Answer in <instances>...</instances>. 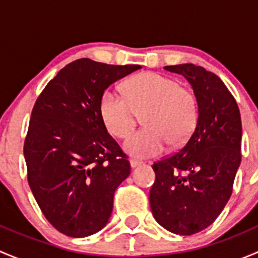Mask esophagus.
Returning a JSON list of instances; mask_svg holds the SVG:
<instances>
[{"instance_id":"34e87169","label":"esophagus","mask_w":258,"mask_h":258,"mask_svg":"<svg viewBox=\"0 0 258 258\" xmlns=\"http://www.w3.org/2000/svg\"><path fill=\"white\" fill-rule=\"evenodd\" d=\"M140 165H141V162H140V161H136V160H131V161H130V166H131L132 168L137 167V166H140Z\"/></svg>"}]
</instances>
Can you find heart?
<instances>
[{
    "label": "heart",
    "mask_w": 258,
    "mask_h": 258,
    "mask_svg": "<svg viewBox=\"0 0 258 258\" xmlns=\"http://www.w3.org/2000/svg\"><path fill=\"white\" fill-rule=\"evenodd\" d=\"M123 93L124 98L106 91L100 100V114L107 131L123 139L134 130L136 113H144L145 128L123 142L124 152L132 157H156L167 144L178 147L194 132L199 116L196 98L177 81L144 72L127 81Z\"/></svg>",
    "instance_id": "1"
}]
</instances>
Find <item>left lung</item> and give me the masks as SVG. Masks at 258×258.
<instances>
[{"label": "left lung", "mask_w": 258, "mask_h": 258, "mask_svg": "<svg viewBox=\"0 0 258 258\" xmlns=\"http://www.w3.org/2000/svg\"><path fill=\"white\" fill-rule=\"evenodd\" d=\"M165 70L188 81L199 117L186 145L153 163L150 205L163 228L189 236L209 227L230 200L241 163V114L233 96L212 72L192 63Z\"/></svg>", "instance_id": "left-lung-1"}]
</instances>
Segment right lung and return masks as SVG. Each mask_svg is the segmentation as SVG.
Instances as JSON below:
<instances>
[{"label":"right lung","mask_w":258,"mask_h":258,"mask_svg":"<svg viewBox=\"0 0 258 258\" xmlns=\"http://www.w3.org/2000/svg\"><path fill=\"white\" fill-rule=\"evenodd\" d=\"M140 69L76 59L49 81L33 106L23 146L28 184L63 235L87 237L110 220L114 191L131 167L106 130L100 100L108 86Z\"/></svg>","instance_id":"obj_1"}]
</instances>
